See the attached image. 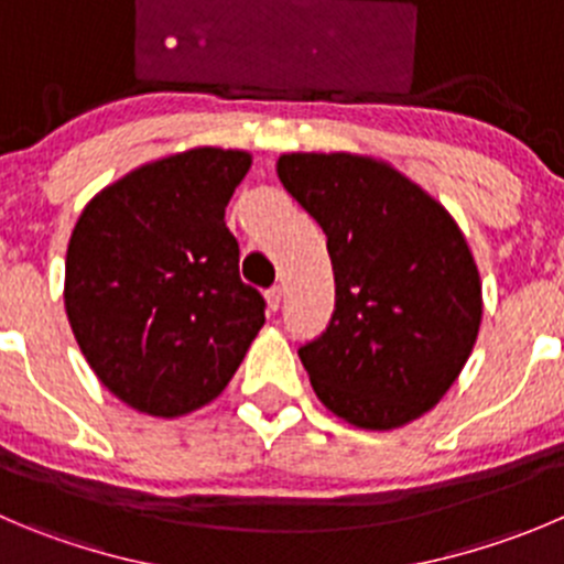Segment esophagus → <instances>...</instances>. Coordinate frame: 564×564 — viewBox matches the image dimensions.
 Masks as SVG:
<instances>
[{
    "label": "esophagus",
    "mask_w": 564,
    "mask_h": 564,
    "mask_svg": "<svg viewBox=\"0 0 564 564\" xmlns=\"http://www.w3.org/2000/svg\"><path fill=\"white\" fill-rule=\"evenodd\" d=\"M279 304H282V288L273 285L271 291H265V307H268V313H276Z\"/></svg>",
    "instance_id": "esophagus-1"
}]
</instances>
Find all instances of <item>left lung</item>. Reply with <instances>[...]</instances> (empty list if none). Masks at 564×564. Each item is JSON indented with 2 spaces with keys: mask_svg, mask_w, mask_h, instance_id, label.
Here are the masks:
<instances>
[{
  "mask_svg": "<svg viewBox=\"0 0 564 564\" xmlns=\"http://www.w3.org/2000/svg\"><path fill=\"white\" fill-rule=\"evenodd\" d=\"M279 182L318 221L335 313L299 348L321 404L368 432L417 421L443 401L481 326V279L452 213L388 160L291 152Z\"/></svg>",
  "mask_w": 564,
  "mask_h": 564,
  "instance_id": "obj_1",
  "label": "left lung"
}]
</instances>
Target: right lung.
Wrapping results in <instances>:
<instances>
[{
	"mask_svg": "<svg viewBox=\"0 0 564 564\" xmlns=\"http://www.w3.org/2000/svg\"><path fill=\"white\" fill-rule=\"evenodd\" d=\"M249 169L243 149L165 154L101 187L74 224L68 324L99 382L143 415L216 401L265 324L224 224Z\"/></svg>",
	"mask_w": 564,
	"mask_h": 564,
	"instance_id": "obj_1",
	"label": "right lung"
}]
</instances>
